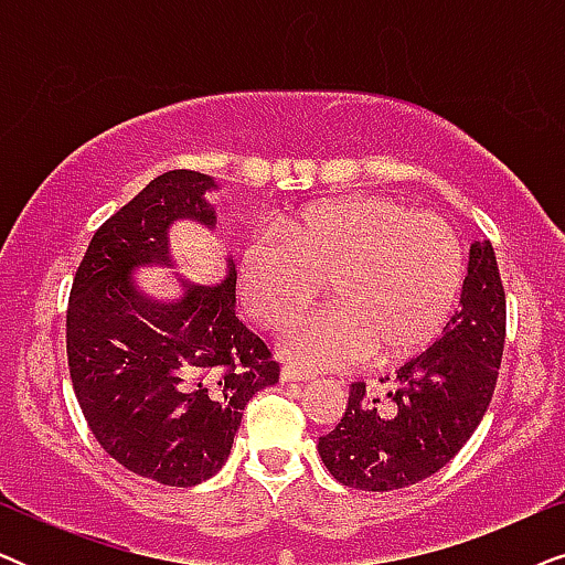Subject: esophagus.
<instances>
[{
    "label": "esophagus",
    "instance_id": "obj_1",
    "mask_svg": "<svg viewBox=\"0 0 565 565\" xmlns=\"http://www.w3.org/2000/svg\"><path fill=\"white\" fill-rule=\"evenodd\" d=\"M280 377L282 381H308V370L296 367V365H282Z\"/></svg>",
    "mask_w": 565,
    "mask_h": 565
}]
</instances>
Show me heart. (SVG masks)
<instances>
[{
    "label": "heart",
    "instance_id": "1",
    "mask_svg": "<svg viewBox=\"0 0 565 565\" xmlns=\"http://www.w3.org/2000/svg\"><path fill=\"white\" fill-rule=\"evenodd\" d=\"M327 292L329 306L300 313L280 347L311 367L412 358L435 342L462 282V249L450 223L408 213L385 195L321 200L254 231L238 249V306L262 327H280Z\"/></svg>",
    "mask_w": 565,
    "mask_h": 565
}]
</instances>
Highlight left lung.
I'll list each match as a JSON object with an SVG mask.
<instances>
[{"label": "left lung", "mask_w": 565, "mask_h": 565, "mask_svg": "<svg viewBox=\"0 0 565 565\" xmlns=\"http://www.w3.org/2000/svg\"><path fill=\"white\" fill-rule=\"evenodd\" d=\"M504 334L507 296L493 246L476 242L445 334L398 367L385 398H370L362 381L350 385L342 419L319 437L329 473L350 489L396 491L445 468L491 404Z\"/></svg>", "instance_id": "8db88e82"}]
</instances>
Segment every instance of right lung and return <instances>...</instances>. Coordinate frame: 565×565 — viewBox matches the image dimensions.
Wrapping results in <instances>:
<instances>
[{
    "mask_svg": "<svg viewBox=\"0 0 565 565\" xmlns=\"http://www.w3.org/2000/svg\"><path fill=\"white\" fill-rule=\"evenodd\" d=\"M211 177L172 169L110 215L84 252L66 311L68 375L99 447L130 473L195 486L226 462L244 408L280 365L236 316L234 259L213 285L172 298L138 290L143 267H172L169 226H213Z\"/></svg>",
    "mask_w": 565,
    "mask_h": 565,
    "instance_id": "add662e5",
    "label": "right lung"
}]
</instances>
